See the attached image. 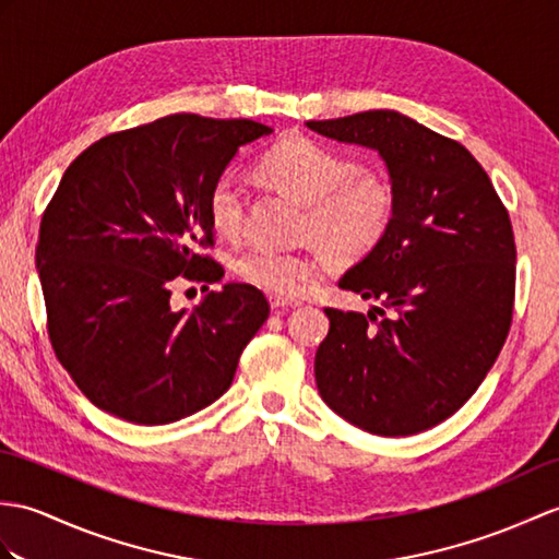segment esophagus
I'll return each instance as SVG.
<instances>
[{"label":"esophagus","instance_id":"1","mask_svg":"<svg viewBox=\"0 0 559 559\" xmlns=\"http://www.w3.org/2000/svg\"><path fill=\"white\" fill-rule=\"evenodd\" d=\"M269 302L274 309H293V307H300L297 300H288V297H278V295H271Z\"/></svg>","mask_w":559,"mask_h":559}]
</instances>
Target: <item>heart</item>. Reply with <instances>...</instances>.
I'll list each match as a JSON object with an SVG mask.
<instances>
[{
	"label": "heart",
	"mask_w": 559,
	"mask_h": 559,
	"mask_svg": "<svg viewBox=\"0 0 559 559\" xmlns=\"http://www.w3.org/2000/svg\"><path fill=\"white\" fill-rule=\"evenodd\" d=\"M259 174L283 192L305 204L300 233L311 238L338 262H359L391 228L395 192L391 180L379 171L357 168L353 159L309 138H288L271 147ZM206 212L216 233L238 236L248 214V200L240 178L221 174L206 198ZM326 259L311 252H285L250 248L236 262V274L278 297H293L319 281Z\"/></svg>",
	"instance_id": "1"
}]
</instances>
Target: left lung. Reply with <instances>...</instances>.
<instances>
[{
  "label": "left lung",
  "instance_id": "8db88e82",
  "mask_svg": "<svg viewBox=\"0 0 559 559\" xmlns=\"http://www.w3.org/2000/svg\"><path fill=\"white\" fill-rule=\"evenodd\" d=\"M307 128L379 152L395 192L383 240L338 281L379 305L367 314L326 309L317 388L361 431L421 433L476 393L508 338L510 214L469 150L405 114L373 109Z\"/></svg>",
  "mask_w": 559,
  "mask_h": 559
}]
</instances>
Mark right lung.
<instances>
[{
  "label": "right lung",
  "mask_w": 559,
  "mask_h": 559,
  "mask_svg": "<svg viewBox=\"0 0 559 559\" xmlns=\"http://www.w3.org/2000/svg\"><path fill=\"white\" fill-rule=\"evenodd\" d=\"M250 119L174 114L97 140L47 204L35 264L61 367L99 409L157 426L224 395L269 317L262 290L226 283L176 309L178 281L218 283L206 198L242 145L271 135Z\"/></svg>",
  "instance_id": "right-lung-1"
}]
</instances>
